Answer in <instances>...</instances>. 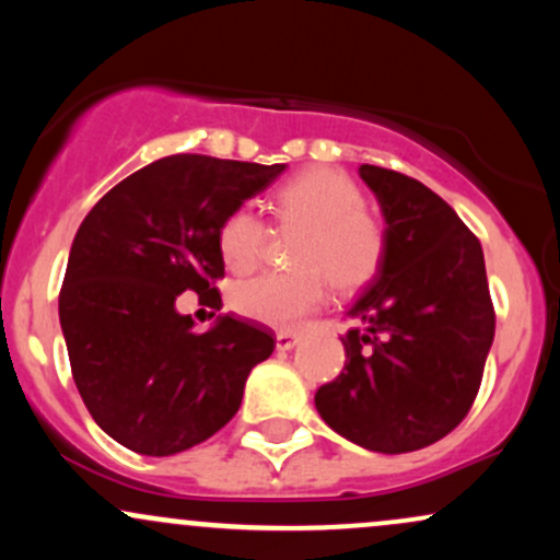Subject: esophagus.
<instances>
[{
    "mask_svg": "<svg viewBox=\"0 0 560 560\" xmlns=\"http://www.w3.org/2000/svg\"><path fill=\"white\" fill-rule=\"evenodd\" d=\"M298 342H300V334H294V331H279V334H276V350L287 352V350H292V347Z\"/></svg>",
    "mask_w": 560,
    "mask_h": 560,
    "instance_id": "esophagus-1",
    "label": "esophagus"
}]
</instances>
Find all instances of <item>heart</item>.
Returning <instances> with one entry per match:
<instances>
[{
  "label": "heart",
  "instance_id": "obj_1",
  "mask_svg": "<svg viewBox=\"0 0 560 560\" xmlns=\"http://www.w3.org/2000/svg\"><path fill=\"white\" fill-rule=\"evenodd\" d=\"M276 226L298 234L287 273H262L231 289V307L255 324L289 329L324 305L329 284L337 292H355L374 279L384 260L382 223L363 208V191L345 173L311 168L289 178L271 202ZM266 221L253 208L234 210L221 231L218 247L229 271L247 273L266 255Z\"/></svg>",
  "mask_w": 560,
  "mask_h": 560
}]
</instances>
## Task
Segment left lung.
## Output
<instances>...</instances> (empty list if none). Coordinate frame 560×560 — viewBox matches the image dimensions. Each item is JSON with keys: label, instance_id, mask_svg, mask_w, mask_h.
<instances>
[{"label": "left lung", "instance_id": "1", "mask_svg": "<svg viewBox=\"0 0 560 560\" xmlns=\"http://www.w3.org/2000/svg\"><path fill=\"white\" fill-rule=\"evenodd\" d=\"M384 215V260L350 307L345 371L316 392L337 434L410 453L453 432L477 397L494 337L485 253L455 210L397 171L361 165Z\"/></svg>", "mask_w": 560, "mask_h": 560}]
</instances>
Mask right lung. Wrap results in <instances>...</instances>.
Listing matches in <instances>:
<instances>
[{"instance_id":"add662e5","label":"right lung","mask_w":560,"mask_h":560,"mask_svg":"<svg viewBox=\"0 0 560 560\" xmlns=\"http://www.w3.org/2000/svg\"><path fill=\"white\" fill-rule=\"evenodd\" d=\"M287 165L171 155L131 173L89 210L60 289L70 371L96 427L141 455H176L240 410L249 371L273 334L218 316L195 331L176 298L218 307V231Z\"/></svg>"}]
</instances>
